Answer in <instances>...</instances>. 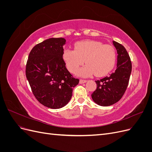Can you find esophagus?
Here are the masks:
<instances>
[{
  "label": "esophagus",
  "instance_id": "esophagus-1",
  "mask_svg": "<svg viewBox=\"0 0 152 152\" xmlns=\"http://www.w3.org/2000/svg\"><path fill=\"white\" fill-rule=\"evenodd\" d=\"M87 82L86 80H83V79H80V84H84V83H86V82Z\"/></svg>",
  "mask_w": 152,
  "mask_h": 152
}]
</instances>
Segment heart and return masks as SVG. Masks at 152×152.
Masks as SVG:
<instances>
[{
	"label": "heart",
	"mask_w": 152,
	"mask_h": 152,
	"mask_svg": "<svg viewBox=\"0 0 152 152\" xmlns=\"http://www.w3.org/2000/svg\"><path fill=\"white\" fill-rule=\"evenodd\" d=\"M63 58L72 73H75L85 59L86 65L78 71V75L88 77L94 73L96 76H103L114 67L116 52L112 45H104L97 41L85 40L77 42L75 50L66 49Z\"/></svg>",
	"instance_id": "b5f03b06"
}]
</instances>
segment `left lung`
Wrapping results in <instances>:
<instances>
[{"instance_id": "1", "label": "left lung", "mask_w": 152, "mask_h": 152, "mask_svg": "<svg viewBox=\"0 0 152 152\" xmlns=\"http://www.w3.org/2000/svg\"><path fill=\"white\" fill-rule=\"evenodd\" d=\"M118 54L115 71L111 75L96 80V89L91 94L94 102L102 107H108L118 102L127 89L132 70L129 54L122 45L113 41Z\"/></svg>"}]
</instances>
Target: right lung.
Here are the masks:
<instances>
[{
    "mask_svg": "<svg viewBox=\"0 0 152 152\" xmlns=\"http://www.w3.org/2000/svg\"><path fill=\"white\" fill-rule=\"evenodd\" d=\"M64 38H50L32 48L26 65V77L38 102L52 109L65 106L73 88L79 82L66 68L63 58Z\"/></svg>",
    "mask_w": 152,
    "mask_h": 152,
    "instance_id": "right-lung-1",
    "label": "right lung"
}]
</instances>
